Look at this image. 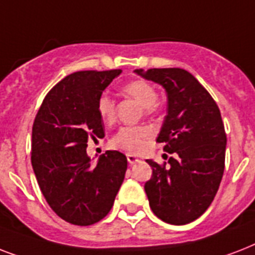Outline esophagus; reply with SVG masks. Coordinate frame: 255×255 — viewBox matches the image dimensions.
<instances>
[{
	"label": "esophagus",
	"mask_w": 255,
	"mask_h": 255,
	"mask_svg": "<svg viewBox=\"0 0 255 255\" xmlns=\"http://www.w3.org/2000/svg\"><path fill=\"white\" fill-rule=\"evenodd\" d=\"M127 160H128V163H129V165H133V164L139 163V161H140V159L137 157V156L131 155V153H128V155H127Z\"/></svg>",
	"instance_id": "34e87169"
}]
</instances>
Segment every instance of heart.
I'll return each instance as SVG.
<instances>
[{
    "label": "heart",
    "mask_w": 255,
    "mask_h": 255,
    "mask_svg": "<svg viewBox=\"0 0 255 255\" xmlns=\"http://www.w3.org/2000/svg\"><path fill=\"white\" fill-rule=\"evenodd\" d=\"M122 91L126 96L139 103L145 111L151 112L157 100L155 87L144 81H132L123 86ZM98 115L106 123H111L115 119V103L110 95L102 94L96 103ZM152 136V131L147 127H123L114 136L112 144L128 152H140L145 147L147 140Z\"/></svg>",
    "instance_id": "obj_1"
}]
</instances>
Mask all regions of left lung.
Instances as JSON below:
<instances>
[{
  "label": "left lung",
  "mask_w": 255,
  "mask_h": 255,
  "mask_svg": "<svg viewBox=\"0 0 255 255\" xmlns=\"http://www.w3.org/2000/svg\"><path fill=\"white\" fill-rule=\"evenodd\" d=\"M167 94V116L156 141L174 153L168 165L145 160L152 177L144 185L152 212L164 222L185 225L205 213L225 168L226 135L221 112L210 94L182 69L133 71Z\"/></svg>",
  "instance_id": "1"
}]
</instances>
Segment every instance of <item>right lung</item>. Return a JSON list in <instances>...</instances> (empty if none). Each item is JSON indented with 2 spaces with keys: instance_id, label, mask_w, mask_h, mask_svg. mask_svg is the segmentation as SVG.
Listing matches in <instances>:
<instances>
[{
  "instance_id": "add662e5",
  "label": "right lung",
  "mask_w": 255,
  "mask_h": 255,
  "mask_svg": "<svg viewBox=\"0 0 255 255\" xmlns=\"http://www.w3.org/2000/svg\"><path fill=\"white\" fill-rule=\"evenodd\" d=\"M122 70L78 71L46 95L33 124L31 165L50 208L65 221L87 226L111 210L127 170V157L107 151L96 163L90 137H104L99 96Z\"/></svg>"
}]
</instances>
